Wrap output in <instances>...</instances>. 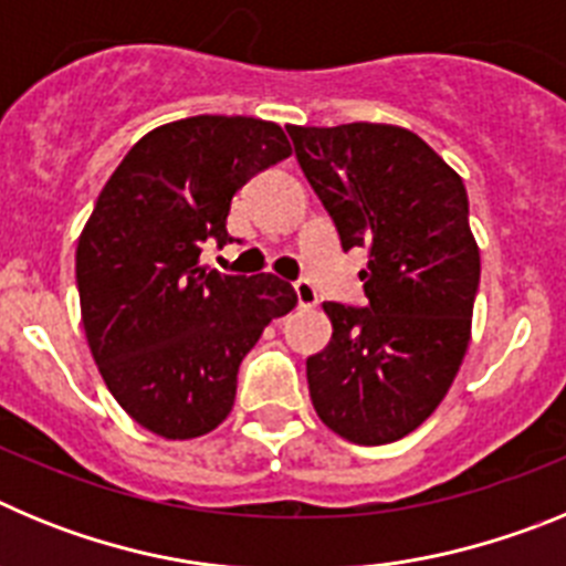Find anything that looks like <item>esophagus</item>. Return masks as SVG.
<instances>
[{"label":"esophagus","mask_w":566,"mask_h":566,"mask_svg":"<svg viewBox=\"0 0 566 566\" xmlns=\"http://www.w3.org/2000/svg\"><path fill=\"white\" fill-rule=\"evenodd\" d=\"M294 294H297V303L303 308L317 306V289H314L308 280H297V283H294Z\"/></svg>","instance_id":"1"}]
</instances>
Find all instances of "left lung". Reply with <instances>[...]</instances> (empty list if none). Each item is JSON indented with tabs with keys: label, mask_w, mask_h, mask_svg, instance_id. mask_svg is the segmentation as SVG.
<instances>
[{
	"label": "left lung",
	"mask_w": 566,
	"mask_h": 566,
	"mask_svg": "<svg viewBox=\"0 0 566 566\" xmlns=\"http://www.w3.org/2000/svg\"><path fill=\"white\" fill-rule=\"evenodd\" d=\"M286 129L345 252L368 249L365 308L323 303L334 332L306 359L314 411L348 442H397L437 411L468 352L479 289L468 192L411 129Z\"/></svg>",
	"instance_id": "1"
}]
</instances>
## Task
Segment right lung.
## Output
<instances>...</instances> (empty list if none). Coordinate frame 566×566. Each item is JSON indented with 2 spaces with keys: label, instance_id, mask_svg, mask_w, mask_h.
Here are the masks:
<instances>
[{
  "label": "right lung",
  "instance_id": "obj_1",
  "mask_svg": "<svg viewBox=\"0 0 566 566\" xmlns=\"http://www.w3.org/2000/svg\"><path fill=\"white\" fill-rule=\"evenodd\" d=\"M292 155L274 122L192 115L135 144L104 184L76 249L90 352L115 402L164 439H195L229 417L247 357L297 294L274 274L201 266L229 243L232 198Z\"/></svg>",
  "mask_w": 566,
  "mask_h": 566
}]
</instances>
